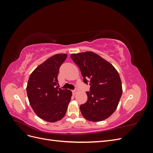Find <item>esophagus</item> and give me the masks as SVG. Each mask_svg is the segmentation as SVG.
<instances>
[{"label": "esophagus", "mask_w": 153, "mask_h": 153, "mask_svg": "<svg viewBox=\"0 0 153 153\" xmlns=\"http://www.w3.org/2000/svg\"><path fill=\"white\" fill-rule=\"evenodd\" d=\"M78 92V87H75V90H73V94H76V92Z\"/></svg>", "instance_id": "obj_1"}]
</instances>
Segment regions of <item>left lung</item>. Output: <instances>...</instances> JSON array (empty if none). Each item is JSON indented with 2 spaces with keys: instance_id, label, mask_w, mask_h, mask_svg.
<instances>
[{
  "instance_id": "left-lung-1",
  "label": "left lung",
  "mask_w": 153,
  "mask_h": 153,
  "mask_svg": "<svg viewBox=\"0 0 153 153\" xmlns=\"http://www.w3.org/2000/svg\"><path fill=\"white\" fill-rule=\"evenodd\" d=\"M71 57L79 67L83 80L89 83L87 101L80 106L81 113L90 121H101L112 115L122 95L119 75L108 61L92 52L73 53Z\"/></svg>"
}]
</instances>
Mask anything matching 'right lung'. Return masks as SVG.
I'll return each instance as SVG.
<instances>
[{
  "mask_svg": "<svg viewBox=\"0 0 153 153\" xmlns=\"http://www.w3.org/2000/svg\"><path fill=\"white\" fill-rule=\"evenodd\" d=\"M67 54H56L37 67L31 73L27 93L31 107L44 121L54 123L62 119L66 113L72 92L58 87L59 68Z\"/></svg>",
  "mask_w": 153,
  "mask_h": 153,
  "instance_id": "1",
  "label": "right lung"
}]
</instances>
